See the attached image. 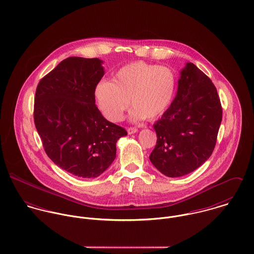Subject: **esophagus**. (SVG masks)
<instances>
[{"instance_id":"1","label":"esophagus","mask_w":254,"mask_h":254,"mask_svg":"<svg viewBox=\"0 0 254 254\" xmlns=\"http://www.w3.org/2000/svg\"><path fill=\"white\" fill-rule=\"evenodd\" d=\"M127 132H128V134H135V133H137L138 132V129L137 128H135V127H129V128H127Z\"/></svg>"}]
</instances>
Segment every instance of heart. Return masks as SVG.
I'll list each match as a JSON object with an SVG mask.
<instances>
[{
  "label": "heart",
  "mask_w": 254,
  "mask_h": 254,
  "mask_svg": "<svg viewBox=\"0 0 254 254\" xmlns=\"http://www.w3.org/2000/svg\"><path fill=\"white\" fill-rule=\"evenodd\" d=\"M113 82L101 81L95 89L99 109L110 121H120L131 105L133 120H154L170 108L177 80L167 67L137 62L121 67Z\"/></svg>",
  "instance_id": "b5f03b06"
}]
</instances>
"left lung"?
Here are the masks:
<instances>
[{"label":"left lung","mask_w":254,"mask_h":254,"mask_svg":"<svg viewBox=\"0 0 254 254\" xmlns=\"http://www.w3.org/2000/svg\"><path fill=\"white\" fill-rule=\"evenodd\" d=\"M222 121V107L212 81L193 64L181 71L177 95L153 125L157 140L151 163L168 177H181L212 154Z\"/></svg>","instance_id":"8db88e82"}]
</instances>
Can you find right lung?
<instances>
[{"label":"right lung","mask_w":254,"mask_h":254,"mask_svg":"<svg viewBox=\"0 0 254 254\" xmlns=\"http://www.w3.org/2000/svg\"><path fill=\"white\" fill-rule=\"evenodd\" d=\"M97 58L71 57L44 76L34 102V123L47 155L80 178H96L116 157L127 131L108 121L95 105L105 71Z\"/></svg>","instance_id":"right-lung-1"}]
</instances>
